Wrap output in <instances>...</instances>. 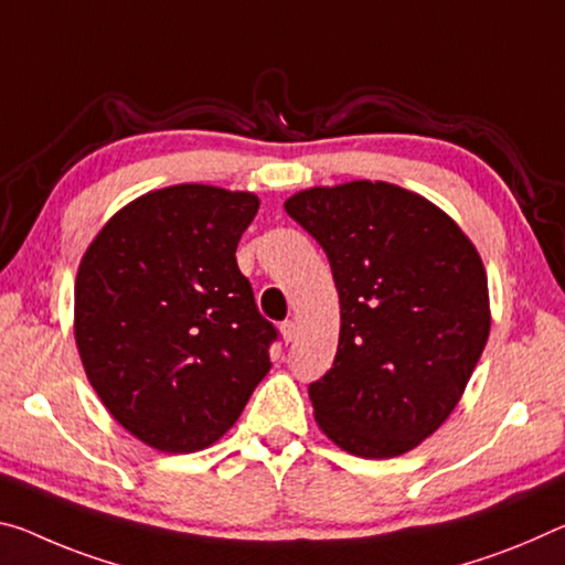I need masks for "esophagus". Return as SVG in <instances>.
I'll use <instances>...</instances> for the list:
<instances>
[{
  "mask_svg": "<svg viewBox=\"0 0 565 565\" xmlns=\"http://www.w3.org/2000/svg\"><path fill=\"white\" fill-rule=\"evenodd\" d=\"M297 321H284V324H281V337H284V342L286 344H289V342H294V339H297Z\"/></svg>",
  "mask_w": 565,
  "mask_h": 565,
  "instance_id": "esophagus-1",
  "label": "esophagus"
}]
</instances>
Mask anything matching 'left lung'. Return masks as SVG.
Instances as JSON below:
<instances>
[{"instance_id": "left-lung-1", "label": "left lung", "mask_w": 565, "mask_h": 565, "mask_svg": "<svg viewBox=\"0 0 565 565\" xmlns=\"http://www.w3.org/2000/svg\"><path fill=\"white\" fill-rule=\"evenodd\" d=\"M284 209L339 291L334 364L309 384L321 433L356 458H397L450 417L486 349L478 248L435 203L382 181L309 188Z\"/></svg>"}]
</instances>
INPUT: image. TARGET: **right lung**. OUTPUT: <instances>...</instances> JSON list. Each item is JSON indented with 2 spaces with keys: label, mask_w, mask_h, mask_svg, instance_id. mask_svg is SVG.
Instances as JSON below:
<instances>
[{
  "label": "right lung",
  "mask_w": 565,
  "mask_h": 565,
  "mask_svg": "<svg viewBox=\"0 0 565 565\" xmlns=\"http://www.w3.org/2000/svg\"><path fill=\"white\" fill-rule=\"evenodd\" d=\"M254 193L181 183L120 209L75 281V342L107 412L160 452L228 433L271 370V321L236 264Z\"/></svg>",
  "instance_id": "1"
}]
</instances>
